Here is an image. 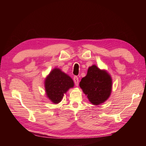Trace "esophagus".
I'll return each mask as SVG.
<instances>
[{
	"label": "esophagus",
	"instance_id": "34e87169",
	"mask_svg": "<svg viewBox=\"0 0 146 146\" xmlns=\"http://www.w3.org/2000/svg\"><path fill=\"white\" fill-rule=\"evenodd\" d=\"M74 82L75 83V85H76V86H78V78L77 76H74Z\"/></svg>",
	"mask_w": 146,
	"mask_h": 146
}]
</instances>
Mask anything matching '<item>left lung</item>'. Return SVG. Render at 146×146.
<instances>
[{
  "instance_id": "8db88e82",
  "label": "left lung",
  "mask_w": 146,
  "mask_h": 146,
  "mask_svg": "<svg viewBox=\"0 0 146 146\" xmlns=\"http://www.w3.org/2000/svg\"><path fill=\"white\" fill-rule=\"evenodd\" d=\"M79 85L90 102L98 105L107 100L111 94L112 79L105 70L92 65L88 68L87 75L82 78Z\"/></svg>"
}]
</instances>
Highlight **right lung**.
<instances>
[{
	"label": "right lung",
	"mask_w": 146,
	"mask_h": 146,
	"mask_svg": "<svg viewBox=\"0 0 146 146\" xmlns=\"http://www.w3.org/2000/svg\"><path fill=\"white\" fill-rule=\"evenodd\" d=\"M45 90L47 98L55 104L60 103L64 94L73 88L74 83L68 75L58 68L53 69L46 78Z\"/></svg>",
	"instance_id": "add662e5"
}]
</instances>
